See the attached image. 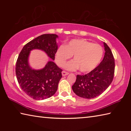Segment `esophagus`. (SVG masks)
I'll return each mask as SVG.
<instances>
[{
	"instance_id": "obj_1",
	"label": "esophagus",
	"mask_w": 131,
	"mask_h": 131,
	"mask_svg": "<svg viewBox=\"0 0 131 131\" xmlns=\"http://www.w3.org/2000/svg\"><path fill=\"white\" fill-rule=\"evenodd\" d=\"M62 74L63 76H66V75H68L69 73L65 72V71H62Z\"/></svg>"
}]
</instances>
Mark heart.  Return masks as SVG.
<instances>
[{
  "instance_id": "1",
  "label": "heart",
  "mask_w": 131,
  "mask_h": 131,
  "mask_svg": "<svg viewBox=\"0 0 131 131\" xmlns=\"http://www.w3.org/2000/svg\"><path fill=\"white\" fill-rule=\"evenodd\" d=\"M72 55L74 60L66 64V69L75 70L79 68L80 72L88 73L101 63L103 50L99 44H94L85 39H73L65 46L62 45L58 48L55 55V62L62 67Z\"/></svg>"
}]
</instances>
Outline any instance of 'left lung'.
<instances>
[{
  "label": "left lung",
  "instance_id": "obj_1",
  "mask_svg": "<svg viewBox=\"0 0 131 131\" xmlns=\"http://www.w3.org/2000/svg\"><path fill=\"white\" fill-rule=\"evenodd\" d=\"M105 56L97 68L84 75H77L72 90L77 96L92 99L105 91L112 83L114 77L115 62L113 55L105 42Z\"/></svg>",
  "mask_w": 131,
  "mask_h": 131
}]
</instances>
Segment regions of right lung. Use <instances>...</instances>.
Listing matches in <instances>:
<instances>
[{
    "label": "right lung",
    "instance_id": "1",
    "mask_svg": "<svg viewBox=\"0 0 131 131\" xmlns=\"http://www.w3.org/2000/svg\"><path fill=\"white\" fill-rule=\"evenodd\" d=\"M58 37L55 34H44L37 37L24 46L18 57L15 66L18 82L23 91L35 100H43L55 94L62 70L52 61H48L41 69H33L28 62L30 52L35 49L42 50L54 60Z\"/></svg>",
    "mask_w": 131,
    "mask_h": 131
}]
</instances>
